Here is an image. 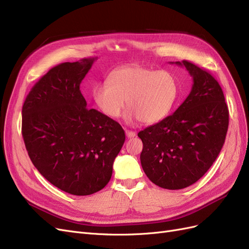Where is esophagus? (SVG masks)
Wrapping results in <instances>:
<instances>
[{"instance_id":"obj_1","label":"esophagus","mask_w":249,"mask_h":249,"mask_svg":"<svg viewBox=\"0 0 249 249\" xmlns=\"http://www.w3.org/2000/svg\"><path fill=\"white\" fill-rule=\"evenodd\" d=\"M125 133H126V136L128 139H132L136 135V133L134 131H131V130H125Z\"/></svg>"}]
</instances>
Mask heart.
Returning <instances> with one entry per match:
<instances>
[{
  "label": "heart",
  "mask_w": 249,
  "mask_h": 249,
  "mask_svg": "<svg viewBox=\"0 0 249 249\" xmlns=\"http://www.w3.org/2000/svg\"><path fill=\"white\" fill-rule=\"evenodd\" d=\"M178 97L175 76L165 70L155 71L141 65H128L110 72L108 81L96 85L93 98L103 114L119 118L126 106L128 122H160L171 113Z\"/></svg>",
  "instance_id": "1"
}]
</instances>
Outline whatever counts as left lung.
Segmentation results:
<instances>
[{
    "mask_svg": "<svg viewBox=\"0 0 249 249\" xmlns=\"http://www.w3.org/2000/svg\"><path fill=\"white\" fill-rule=\"evenodd\" d=\"M194 78L187 98L171 116L139 132L141 163L147 177L165 189L192 185L209 170L226 141L229 108L218 82L188 61Z\"/></svg>",
    "mask_w": 249,
    "mask_h": 249,
    "instance_id": "8db88e82",
    "label": "left lung"
}]
</instances>
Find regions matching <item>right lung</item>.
<instances>
[{
    "label": "right lung",
    "mask_w": 249,
    "mask_h": 249,
    "mask_svg": "<svg viewBox=\"0 0 249 249\" xmlns=\"http://www.w3.org/2000/svg\"><path fill=\"white\" fill-rule=\"evenodd\" d=\"M94 58L52 68L22 106L21 133L31 161L59 189L89 196L107 185L125 142L123 128L94 108L79 86Z\"/></svg>",
    "instance_id": "right-lung-1"
}]
</instances>
